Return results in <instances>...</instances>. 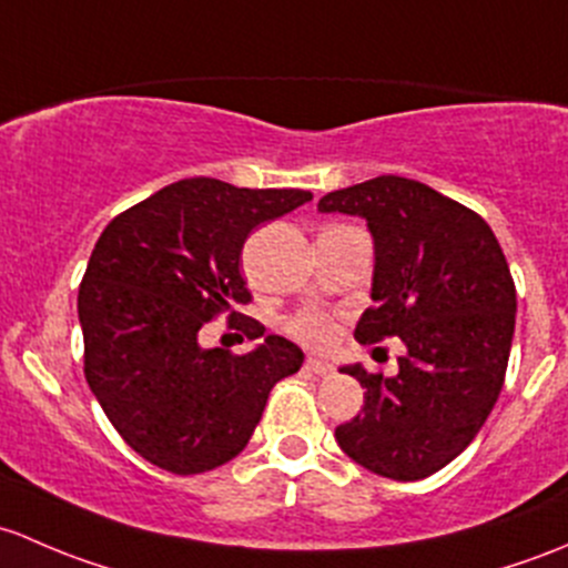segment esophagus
Instances as JSON below:
<instances>
[{
  "label": "esophagus",
  "mask_w": 568,
  "mask_h": 568,
  "mask_svg": "<svg viewBox=\"0 0 568 568\" xmlns=\"http://www.w3.org/2000/svg\"><path fill=\"white\" fill-rule=\"evenodd\" d=\"M306 366L314 374H320V377H331V374H333V366L327 364V361H323V358H308Z\"/></svg>",
  "instance_id": "34e87169"
}]
</instances>
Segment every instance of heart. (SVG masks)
<instances>
[{"mask_svg":"<svg viewBox=\"0 0 568 568\" xmlns=\"http://www.w3.org/2000/svg\"><path fill=\"white\" fill-rule=\"evenodd\" d=\"M292 333H295L297 338H303L306 344L323 347V344L331 342L333 336V320L327 317L325 312L312 308V312H303L292 320Z\"/></svg>","mask_w":568,"mask_h":568,"instance_id":"heart-1","label":"heart"}]
</instances>
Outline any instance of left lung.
<instances>
[{
    "mask_svg": "<svg viewBox=\"0 0 568 568\" xmlns=\"http://www.w3.org/2000/svg\"><path fill=\"white\" fill-rule=\"evenodd\" d=\"M317 207L361 215L374 237V306L355 338L405 342L394 377L342 366L366 390L336 443L377 476L418 481L459 457L498 402L517 314L511 271L481 215L418 180L383 174Z\"/></svg>",
    "mask_w": 568,
    "mask_h": 568,
    "instance_id": "1",
    "label": "left lung"
}]
</instances>
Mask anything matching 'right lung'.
I'll return each instance as SVG.
<instances>
[{
	"label": "right lung",
	"mask_w": 568,
	"mask_h": 568,
	"mask_svg": "<svg viewBox=\"0 0 568 568\" xmlns=\"http://www.w3.org/2000/svg\"><path fill=\"white\" fill-rule=\"evenodd\" d=\"M312 194L237 189L213 178L166 185L111 219L79 286L84 377L122 440L178 476L213 470L248 446L271 388L301 369L284 336L245 356L204 351L197 331L226 311L250 337L243 243Z\"/></svg>",
	"instance_id": "obj_1"
}]
</instances>
